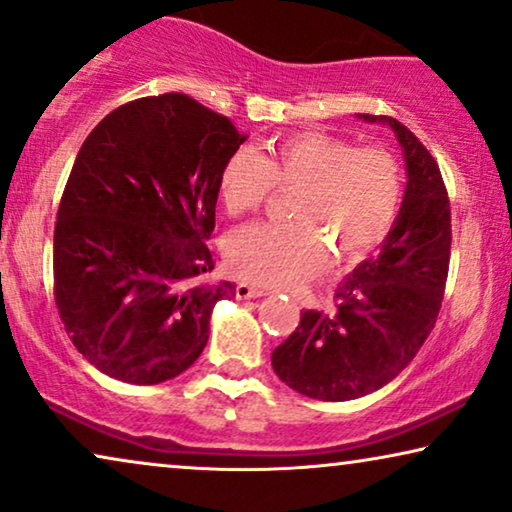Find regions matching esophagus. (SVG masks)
I'll return each instance as SVG.
<instances>
[{
	"label": "esophagus",
	"instance_id": "esophagus-1",
	"mask_svg": "<svg viewBox=\"0 0 512 512\" xmlns=\"http://www.w3.org/2000/svg\"><path fill=\"white\" fill-rule=\"evenodd\" d=\"M267 292H264L262 288H257V285L252 283H238L236 285V297L238 299H257V297H264Z\"/></svg>",
	"mask_w": 512,
	"mask_h": 512
}]
</instances>
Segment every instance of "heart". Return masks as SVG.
Returning <instances> with one entry per match:
<instances>
[{
	"label": "heart",
	"mask_w": 512,
	"mask_h": 512,
	"mask_svg": "<svg viewBox=\"0 0 512 512\" xmlns=\"http://www.w3.org/2000/svg\"><path fill=\"white\" fill-rule=\"evenodd\" d=\"M297 189L292 222L250 224L227 241L234 274L292 288L332 262H356L393 229L403 203V170L384 147H356L323 131L290 133L260 154L236 149L217 177L229 215L260 210L274 189Z\"/></svg>",
	"instance_id": "b5f03b06"
}]
</instances>
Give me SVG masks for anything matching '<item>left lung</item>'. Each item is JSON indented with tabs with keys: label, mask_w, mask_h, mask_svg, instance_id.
Instances as JSON below:
<instances>
[{
	"label": "left lung",
	"mask_w": 512,
	"mask_h": 512,
	"mask_svg": "<svg viewBox=\"0 0 512 512\" xmlns=\"http://www.w3.org/2000/svg\"><path fill=\"white\" fill-rule=\"evenodd\" d=\"M358 119L391 126L403 147L400 213L379 255L337 285L335 311H304L271 353L274 372L292 391L330 403L379 391L412 363L438 318L452 248L447 189L431 152L400 121Z\"/></svg>",
	"instance_id": "left-lung-1"
}]
</instances>
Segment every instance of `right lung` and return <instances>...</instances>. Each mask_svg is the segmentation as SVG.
Wrapping results in <instances>:
<instances>
[{"label":"right lung","instance_id":"right-lung-1","mask_svg":"<svg viewBox=\"0 0 512 512\" xmlns=\"http://www.w3.org/2000/svg\"><path fill=\"white\" fill-rule=\"evenodd\" d=\"M245 142L185 93L109 112L81 145L53 234V292L72 344L93 367L152 386L194 365L213 306L234 285L213 271L217 177Z\"/></svg>","mask_w":512,"mask_h":512}]
</instances>
